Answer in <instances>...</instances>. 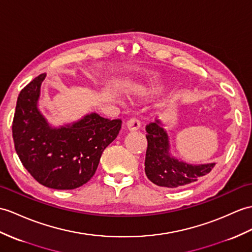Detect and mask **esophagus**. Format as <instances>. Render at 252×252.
Segmentation results:
<instances>
[{"label":"esophagus","mask_w":252,"mask_h":252,"mask_svg":"<svg viewBox=\"0 0 252 252\" xmlns=\"http://www.w3.org/2000/svg\"><path fill=\"white\" fill-rule=\"evenodd\" d=\"M126 128H127L128 131H132L133 132V131H137L138 130L139 126H140V124H139V121L137 119L131 118L130 120L126 121Z\"/></svg>","instance_id":"1"}]
</instances>
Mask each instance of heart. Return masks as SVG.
Wrapping results in <instances>:
<instances>
[{
    "mask_svg": "<svg viewBox=\"0 0 252 252\" xmlns=\"http://www.w3.org/2000/svg\"><path fill=\"white\" fill-rule=\"evenodd\" d=\"M164 90V87L162 85H149L142 89V94L145 96H155L160 94Z\"/></svg>",
    "mask_w": 252,
    "mask_h": 252,
    "instance_id": "1",
    "label": "heart"
}]
</instances>
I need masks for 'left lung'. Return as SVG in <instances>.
I'll return each mask as SVG.
<instances>
[{"label": "left lung", "instance_id": "left-lung-1", "mask_svg": "<svg viewBox=\"0 0 252 252\" xmlns=\"http://www.w3.org/2000/svg\"><path fill=\"white\" fill-rule=\"evenodd\" d=\"M148 147L146 151L145 173L148 179L159 187L177 188L194 183L208 174L215 163L190 164L172 155L171 142L161 120L146 126Z\"/></svg>", "mask_w": 252, "mask_h": 252}]
</instances>
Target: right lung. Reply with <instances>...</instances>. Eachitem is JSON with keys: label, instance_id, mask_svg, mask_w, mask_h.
Returning <instances> with one entry per match:
<instances>
[{"label": "right lung", "instance_id": "right-lung-1", "mask_svg": "<svg viewBox=\"0 0 252 252\" xmlns=\"http://www.w3.org/2000/svg\"><path fill=\"white\" fill-rule=\"evenodd\" d=\"M42 74L23 88L13 122L16 153L40 185L57 190L79 188L94 175L104 149L117 137L121 120L92 112L55 126L39 109Z\"/></svg>", "mask_w": 252, "mask_h": 252}]
</instances>
